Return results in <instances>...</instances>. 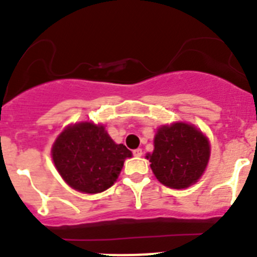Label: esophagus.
I'll return each mask as SVG.
<instances>
[{"label":"esophagus","mask_w":257,"mask_h":257,"mask_svg":"<svg viewBox=\"0 0 257 257\" xmlns=\"http://www.w3.org/2000/svg\"><path fill=\"white\" fill-rule=\"evenodd\" d=\"M134 155L141 156V155H143V150H141V149H136V150H134Z\"/></svg>","instance_id":"1"}]
</instances>
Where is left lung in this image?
Masks as SVG:
<instances>
[{
  "label": "left lung",
  "instance_id": "8db88e82",
  "mask_svg": "<svg viewBox=\"0 0 257 257\" xmlns=\"http://www.w3.org/2000/svg\"><path fill=\"white\" fill-rule=\"evenodd\" d=\"M209 154V141L202 131L185 122H174L159 127L153 154L146 158L161 184L183 189L202 177Z\"/></svg>",
  "mask_w": 257,
  "mask_h": 257
}]
</instances>
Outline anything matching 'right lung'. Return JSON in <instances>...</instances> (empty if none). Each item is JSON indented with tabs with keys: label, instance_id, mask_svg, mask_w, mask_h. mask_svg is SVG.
Here are the masks:
<instances>
[{
	"label": "right lung",
	"instance_id": "1",
	"mask_svg": "<svg viewBox=\"0 0 257 257\" xmlns=\"http://www.w3.org/2000/svg\"><path fill=\"white\" fill-rule=\"evenodd\" d=\"M51 156L69 187L94 194L113 185L133 153L123 144L114 143L102 124L80 122L68 126L58 136Z\"/></svg>",
	"mask_w": 257,
	"mask_h": 257
}]
</instances>
